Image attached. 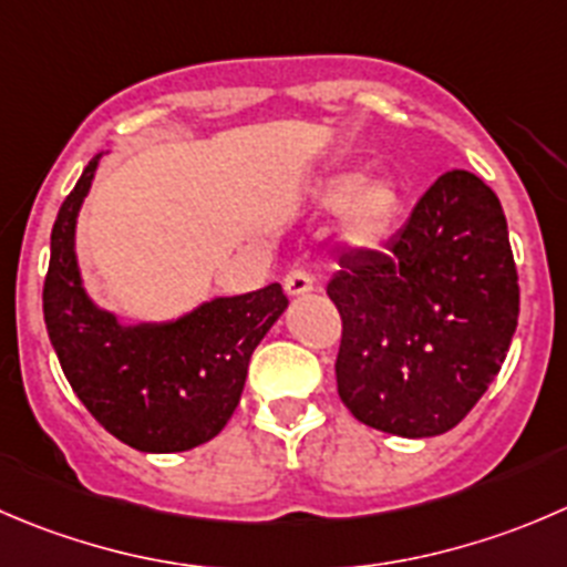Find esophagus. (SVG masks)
I'll use <instances>...</instances> for the list:
<instances>
[{"label":"esophagus","mask_w":567,"mask_h":567,"mask_svg":"<svg viewBox=\"0 0 567 567\" xmlns=\"http://www.w3.org/2000/svg\"><path fill=\"white\" fill-rule=\"evenodd\" d=\"M310 290H312V277L307 271H290L288 277H285V293H288L290 299L310 293Z\"/></svg>","instance_id":"1"}]
</instances>
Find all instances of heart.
Listing matches in <instances>:
<instances>
[{"label":"heart","mask_w":567,"mask_h":567,"mask_svg":"<svg viewBox=\"0 0 567 567\" xmlns=\"http://www.w3.org/2000/svg\"><path fill=\"white\" fill-rule=\"evenodd\" d=\"M312 207L323 216L340 214V235L354 249H377L390 238L404 207V190L390 174L334 172L318 179Z\"/></svg>","instance_id":"1"}]
</instances>
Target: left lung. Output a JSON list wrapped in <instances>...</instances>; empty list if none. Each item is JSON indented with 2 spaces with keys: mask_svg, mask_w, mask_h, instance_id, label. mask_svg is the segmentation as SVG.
I'll return each mask as SVG.
<instances>
[{
  "mask_svg": "<svg viewBox=\"0 0 567 567\" xmlns=\"http://www.w3.org/2000/svg\"><path fill=\"white\" fill-rule=\"evenodd\" d=\"M343 318L338 393L365 426L399 437L454 430L507 360L518 274L498 196L446 172L384 251H357L329 279Z\"/></svg>",
  "mask_w": 567,
  "mask_h": 567,
  "instance_id": "obj_1",
  "label": "left lung"
}]
</instances>
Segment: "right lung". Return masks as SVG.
I'll return each mask as SVG.
<instances>
[{"label": "right lung", "instance_id": "1", "mask_svg": "<svg viewBox=\"0 0 567 567\" xmlns=\"http://www.w3.org/2000/svg\"><path fill=\"white\" fill-rule=\"evenodd\" d=\"M102 155L87 163L52 227L43 321L71 390L110 435L146 454L188 452L227 426L251 354L288 299L274 282L137 323L96 305L76 260V218Z\"/></svg>", "mask_w": 567, "mask_h": 567}]
</instances>
